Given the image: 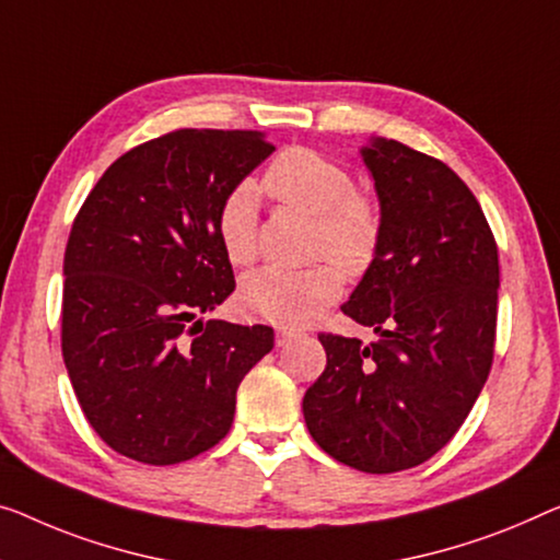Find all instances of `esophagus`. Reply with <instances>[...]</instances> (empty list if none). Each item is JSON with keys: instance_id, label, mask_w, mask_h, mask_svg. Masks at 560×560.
<instances>
[{"instance_id": "esophagus-1", "label": "esophagus", "mask_w": 560, "mask_h": 560, "mask_svg": "<svg viewBox=\"0 0 560 560\" xmlns=\"http://www.w3.org/2000/svg\"><path fill=\"white\" fill-rule=\"evenodd\" d=\"M296 337H299V334H296L294 329L279 327V329H277V347H287V345H291V341H294Z\"/></svg>"}]
</instances>
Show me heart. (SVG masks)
<instances>
[{
    "label": "heart",
    "mask_w": 560,
    "mask_h": 560,
    "mask_svg": "<svg viewBox=\"0 0 560 560\" xmlns=\"http://www.w3.org/2000/svg\"><path fill=\"white\" fill-rule=\"evenodd\" d=\"M269 194L291 211L316 221L314 256L331 258L352 277L377 261L385 223L370 196L357 194V183L345 165L306 148L283 150L264 175ZM219 238L229 261L248 264L256 256V194L233 188L219 211ZM341 294V273L331 264L304 271L266 266L241 283V306L258 319L299 327L314 319Z\"/></svg>",
    "instance_id": "obj_1"
}]
</instances>
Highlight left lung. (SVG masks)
<instances>
[{"label": "left lung", "instance_id": "obj_1", "mask_svg": "<svg viewBox=\"0 0 560 560\" xmlns=\"http://www.w3.org/2000/svg\"><path fill=\"white\" fill-rule=\"evenodd\" d=\"M362 161L380 198V256L341 306L377 339L319 334L308 435L362 472H399L447 445L472 410L498 319V246L470 188L438 158L372 138Z\"/></svg>", "mask_w": 560, "mask_h": 560}]
</instances>
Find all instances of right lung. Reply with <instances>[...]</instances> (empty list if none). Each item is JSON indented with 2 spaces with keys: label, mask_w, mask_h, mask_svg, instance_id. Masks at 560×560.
Instances as JSON below:
<instances>
[{
  "label": "right lung",
  "mask_w": 560,
  "mask_h": 560,
  "mask_svg": "<svg viewBox=\"0 0 560 560\" xmlns=\"http://www.w3.org/2000/svg\"><path fill=\"white\" fill-rule=\"evenodd\" d=\"M273 153L256 130H175L95 183L65 252L62 357L103 442L145 465L229 435L236 389L273 329L203 319L236 289L219 238L233 188Z\"/></svg>",
  "instance_id": "add662e5"
}]
</instances>
